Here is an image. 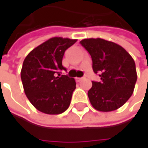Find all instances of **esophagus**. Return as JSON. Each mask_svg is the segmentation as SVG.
Wrapping results in <instances>:
<instances>
[{
  "label": "esophagus",
  "mask_w": 148,
  "mask_h": 148,
  "mask_svg": "<svg viewBox=\"0 0 148 148\" xmlns=\"http://www.w3.org/2000/svg\"><path fill=\"white\" fill-rule=\"evenodd\" d=\"M86 79V77H81V78H76V81L77 82H79V81H81V80H83V79Z\"/></svg>",
  "instance_id": "obj_1"
}]
</instances>
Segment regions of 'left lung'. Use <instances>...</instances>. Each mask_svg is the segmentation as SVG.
<instances>
[{
    "instance_id": "obj_1",
    "label": "left lung",
    "mask_w": 148,
    "mask_h": 148,
    "mask_svg": "<svg viewBox=\"0 0 148 148\" xmlns=\"http://www.w3.org/2000/svg\"><path fill=\"white\" fill-rule=\"evenodd\" d=\"M82 45L92 60V69L100 81H92L88 98L99 111H112L126 103L133 94L137 74L132 56L120 45L102 38H86Z\"/></svg>"
}]
</instances>
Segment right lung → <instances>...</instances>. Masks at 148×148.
<instances>
[{"instance_id":"right-lung-1","label":"right lung","mask_w":148,"mask_h":148,"mask_svg":"<svg viewBox=\"0 0 148 148\" xmlns=\"http://www.w3.org/2000/svg\"><path fill=\"white\" fill-rule=\"evenodd\" d=\"M76 39L52 38L33 49L25 58L21 80L25 93L39 111L49 115L64 112L76 87L74 78L61 75L62 57Z\"/></svg>"}]
</instances>
